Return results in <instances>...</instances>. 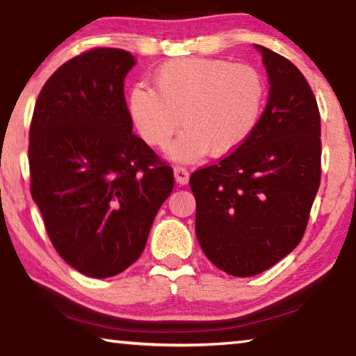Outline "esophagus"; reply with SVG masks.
Segmentation results:
<instances>
[{
	"mask_svg": "<svg viewBox=\"0 0 356 356\" xmlns=\"http://www.w3.org/2000/svg\"><path fill=\"white\" fill-rule=\"evenodd\" d=\"M174 179H176V182L179 185H187L188 179H190V174L185 168L176 166V168H174Z\"/></svg>",
	"mask_w": 356,
	"mask_h": 356,
	"instance_id": "34e87169",
	"label": "esophagus"
}]
</instances>
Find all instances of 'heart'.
<instances>
[{"mask_svg":"<svg viewBox=\"0 0 356 356\" xmlns=\"http://www.w3.org/2000/svg\"><path fill=\"white\" fill-rule=\"evenodd\" d=\"M155 88H132L127 110L132 124L150 147L168 148L179 163H196L211 152L227 156L243 147L261 121L267 99L262 73L248 63L187 57L158 68Z\"/></svg>","mask_w":356,"mask_h":356,"instance_id":"obj_1","label":"heart"}]
</instances>
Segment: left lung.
Here are the masks:
<instances>
[{"label":"left lung","instance_id":"1","mask_svg":"<svg viewBox=\"0 0 356 356\" xmlns=\"http://www.w3.org/2000/svg\"><path fill=\"white\" fill-rule=\"evenodd\" d=\"M254 47L270 84L261 121L245 145L190 177L200 246L233 277H254L299 245L321 177L320 111L309 83L293 62Z\"/></svg>","mask_w":356,"mask_h":356}]
</instances>
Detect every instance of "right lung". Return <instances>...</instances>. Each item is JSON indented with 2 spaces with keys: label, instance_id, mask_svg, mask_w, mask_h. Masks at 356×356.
Returning <instances> with one entry per match:
<instances>
[{
  "label": "right lung",
  "instance_id": "add662e5",
  "mask_svg": "<svg viewBox=\"0 0 356 356\" xmlns=\"http://www.w3.org/2000/svg\"><path fill=\"white\" fill-rule=\"evenodd\" d=\"M136 57L99 47L47 79L30 126L31 196L60 257L91 278L115 277L144 251L172 168L132 134L124 78Z\"/></svg>",
  "mask_w": 356,
  "mask_h": 356
}]
</instances>
